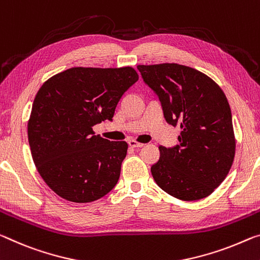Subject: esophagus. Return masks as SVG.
I'll return each mask as SVG.
<instances>
[{"label": "esophagus", "mask_w": 260, "mask_h": 260, "mask_svg": "<svg viewBox=\"0 0 260 260\" xmlns=\"http://www.w3.org/2000/svg\"><path fill=\"white\" fill-rule=\"evenodd\" d=\"M128 145H129V147H132V148H141V147L145 146V145H143V143L137 142V141H134V140H131V141L128 142Z\"/></svg>", "instance_id": "34e87169"}]
</instances>
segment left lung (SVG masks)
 <instances>
[{
    "instance_id": "1",
    "label": "left lung",
    "mask_w": 260,
    "mask_h": 260,
    "mask_svg": "<svg viewBox=\"0 0 260 260\" xmlns=\"http://www.w3.org/2000/svg\"><path fill=\"white\" fill-rule=\"evenodd\" d=\"M138 71L157 94L167 122L182 128L179 145L159 147L152 178L184 201L212 194L228 175L236 146L225 94L212 78L186 66L141 64Z\"/></svg>"
}]
</instances>
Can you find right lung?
I'll use <instances>...</instances> for the list:
<instances>
[{
    "instance_id": "obj_1",
    "label": "right lung",
    "mask_w": 260,
    "mask_h": 260,
    "mask_svg": "<svg viewBox=\"0 0 260 260\" xmlns=\"http://www.w3.org/2000/svg\"><path fill=\"white\" fill-rule=\"evenodd\" d=\"M138 80L131 67H77L41 85L27 123L28 145L41 178L57 196L91 203L117 185L128 146L94 135L92 127L112 121Z\"/></svg>"
}]
</instances>
